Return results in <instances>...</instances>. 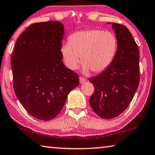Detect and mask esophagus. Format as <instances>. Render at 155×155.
I'll list each match as a JSON object with an SVG mask.
<instances>
[{
    "instance_id": "obj_1",
    "label": "esophagus",
    "mask_w": 155,
    "mask_h": 155,
    "mask_svg": "<svg viewBox=\"0 0 155 155\" xmlns=\"http://www.w3.org/2000/svg\"><path fill=\"white\" fill-rule=\"evenodd\" d=\"M79 81H80V83H84L85 81H86V79H85L84 77H79Z\"/></svg>"
}]
</instances>
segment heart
I'll use <instances>...</instances> for the list:
<instances>
[{
	"label": "heart",
	"instance_id": "heart-1",
	"mask_svg": "<svg viewBox=\"0 0 155 155\" xmlns=\"http://www.w3.org/2000/svg\"><path fill=\"white\" fill-rule=\"evenodd\" d=\"M68 41L61 48L65 65L76 70L81 58L85 72L91 70L99 73L106 70L114 60L118 47L114 34L99 29L77 31L71 34Z\"/></svg>",
	"mask_w": 155,
	"mask_h": 155
}]
</instances>
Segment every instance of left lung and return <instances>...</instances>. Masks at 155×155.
I'll return each mask as SVG.
<instances>
[{
	"label": "left lung",
	"instance_id": "obj_1",
	"mask_svg": "<svg viewBox=\"0 0 155 155\" xmlns=\"http://www.w3.org/2000/svg\"><path fill=\"white\" fill-rule=\"evenodd\" d=\"M112 25L118 41L114 60L104 72L89 80L94 87L90 106L105 119L118 117L128 107L140 80L138 45L126 26L116 23Z\"/></svg>",
	"mask_w": 155,
	"mask_h": 155
}]
</instances>
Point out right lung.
I'll use <instances>...</instances> for the list:
<instances>
[{
    "label": "right lung",
    "mask_w": 155,
    "mask_h": 155,
    "mask_svg": "<svg viewBox=\"0 0 155 155\" xmlns=\"http://www.w3.org/2000/svg\"><path fill=\"white\" fill-rule=\"evenodd\" d=\"M63 32V25L58 21L31 24L17 39L12 55L16 97L39 120L57 116L69 93L79 83L78 74L62 61Z\"/></svg>",
    "instance_id": "obj_1"
}]
</instances>
